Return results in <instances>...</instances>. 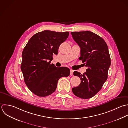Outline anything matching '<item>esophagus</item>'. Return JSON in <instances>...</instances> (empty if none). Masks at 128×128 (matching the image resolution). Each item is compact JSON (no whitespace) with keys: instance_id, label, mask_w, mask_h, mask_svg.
Returning <instances> with one entry per match:
<instances>
[{"instance_id":"1","label":"esophagus","mask_w":128,"mask_h":128,"mask_svg":"<svg viewBox=\"0 0 128 128\" xmlns=\"http://www.w3.org/2000/svg\"><path fill=\"white\" fill-rule=\"evenodd\" d=\"M73 72H74L73 70H71V69L70 70V75H71V76H73Z\"/></svg>"}]
</instances>
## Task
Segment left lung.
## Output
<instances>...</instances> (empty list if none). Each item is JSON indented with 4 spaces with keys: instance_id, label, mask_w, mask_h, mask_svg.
I'll return each mask as SVG.
<instances>
[{
    "instance_id": "left-lung-1",
    "label": "left lung",
    "mask_w": 128,
    "mask_h": 128,
    "mask_svg": "<svg viewBox=\"0 0 128 128\" xmlns=\"http://www.w3.org/2000/svg\"><path fill=\"white\" fill-rule=\"evenodd\" d=\"M71 34L81 48L79 60L88 67L83 75L74 72V75L80 78L81 83L72 90L78 97L89 99L101 89L107 79L111 65L108 47L102 37L91 31L72 32Z\"/></svg>"
}]
</instances>
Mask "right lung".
<instances>
[{
  "instance_id": "right-lung-1",
  "label": "right lung",
  "mask_w": 128,
  "mask_h": 128,
  "mask_svg": "<svg viewBox=\"0 0 128 128\" xmlns=\"http://www.w3.org/2000/svg\"><path fill=\"white\" fill-rule=\"evenodd\" d=\"M69 34V32L44 30L32 36L24 47L21 70L26 86L35 95H50L55 91L58 80L70 75L68 68L57 67L50 63L53 54H58L59 46Z\"/></svg>"
}]
</instances>
